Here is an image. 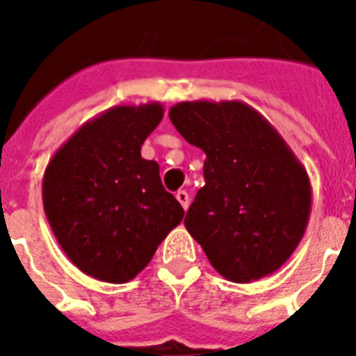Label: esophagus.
<instances>
[{
	"label": "esophagus",
	"instance_id": "34e87169",
	"mask_svg": "<svg viewBox=\"0 0 356 356\" xmlns=\"http://www.w3.org/2000/svg\"><path fill=\"white\" fill-rule=\"evenodd\" d=\"M175 197H177V201L181 203V207H183L184 211H186V209H188V205H190L188 192H186V190H179L177 194H175Z\"/></svg>",
	"mask_w": 356,
	"mask_h": 356
}]
</instances>
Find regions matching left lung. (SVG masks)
<instances>
[{
  "instance_id": "8db88e82",
  "label": "left lung",
  "mask_w": 356,
  "mask_h": 356,
  "mask_svg": "<svg viewBox=\"0 0 356 356\" xmlns=\"http://www.w3.org/2000/svg\"><path fill=\"white\" fill-rule=\"evenodd\" d=\"M170 120L203 149L205 186L184 225L212 268L251 282L281 268L309 225V173L268 120L243 102H181Z\"/></svg>"
}]
</instances>
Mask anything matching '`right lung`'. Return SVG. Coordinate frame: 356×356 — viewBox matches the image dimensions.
<instances>
[{
    "instance_id": "right-lung-1",
    "label": "right lung",
    "mask_w": 356,
    "mask_h": 356,
    "mask_svg": "<svg viewBox=\"0 0 356 356\" xmlns=\"http://www.w3.org/2000/svg\"><path fill=\"white\" fill-rule=\"evenodd\" d=\"M162 116L159 102L108 108L83 123L46 166L42 201L53 234L97 281L134 279L184 216L162 186L159 164L140 155Z\"/></svg>"
}]
</instances>
